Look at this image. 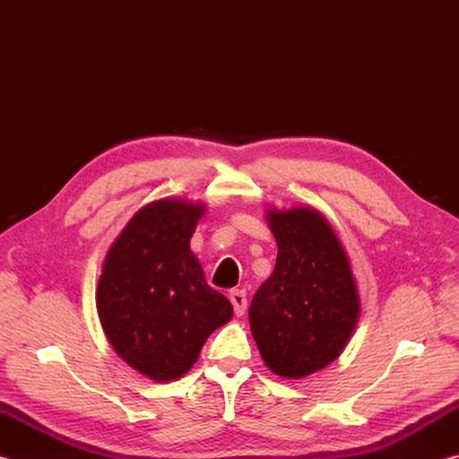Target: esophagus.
I'll list each match as a JSON object with an SVG mask.
<instances>
[{
	"mask_svg": "<svg viewBox=\"0 0 459 459\" xmlns=\"http://www.w3.org/2000/svg\"><path fill=\"white\" fill-rule=\"evenodd\" d=\"M229 299L232 307H235L237 316H243L247 312V293L243 290H232L229 293Z\"/></svg>",
	"mask_w": 459,
	"mask_h": 459,
	"instance_id": "34e87169",
	"label": "esophagus"
}]
</instances>
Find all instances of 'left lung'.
<instances>
[{
	"instance_id": "1",
	"label": "left lung",
	"mask_w": 459,
	"mask_h": 459,
	"mask_svg": "<svg viewBox=\"0 0 459 459\" xmlns=\"http://www.w3.org/2000/svg\"><path fill=\"white\" fill-rule=\"evenodd\" d=\"M267 222L277 261L255 293L248 322L269 370L304 378L346 348L359 322V291L344 247L320 212L271 208Z\"/></svg>"
}]
</instances>
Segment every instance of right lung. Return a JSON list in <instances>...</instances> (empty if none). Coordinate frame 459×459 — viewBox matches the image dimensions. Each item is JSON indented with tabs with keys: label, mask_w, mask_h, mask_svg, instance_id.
<instances>
[{
	"label": "right lung",
	"mask_w": 459,
	"mask_h": 459,
	"mask_svg": "<svg viewBox=\"0 0 459 459\" xmlns=\"http://www.w3.org/2000/svg\"><path fill=\"white\" fill-rule=\"evenodd\" d=\"M204 204L161 198L135 212L108 248L97 312L123 360L158 383L184 377L211 333L232 317L190 251Z\"/></svg>",
	"instance_id": "obj_1"
}]
</instances>
